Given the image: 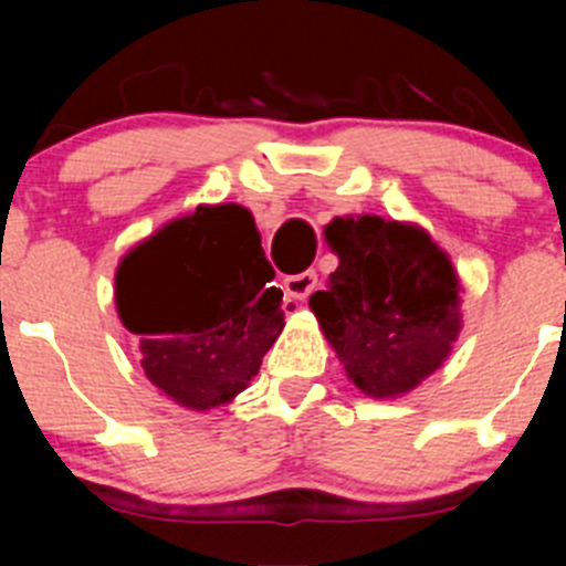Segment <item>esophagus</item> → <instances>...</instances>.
Here are the masks:
<instances>
[{"instance_id":"1","label":"esophagus","mask_w":566,"mask_h":566,"mask_svg":"<svg viewBox=\"0 0 566 566\" xmlns=\"http://www.w3.org/2000/svg\"><path fill=\"white\" fill-rule=\"evenodd\" d=\"M317 287V273L315 271H304V273H293V276L284 279V290H287V295H293V298L298 301H306L312 293H315Z\"/></svg>"}]
</instances>
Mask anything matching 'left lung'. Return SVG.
<instances>
[{"instance_id": "1", "label": "left lung", "mask_w": 566, "mask_h": 566, "mask_svg": "<svg viewBox=\"0 0 566 566\" xmlns=\"http://www.w3.org/2000/svg\"><path fill=\"white\" fill-rule=\"evenodd\" d=\"M339 268L310 298L325 339L369 397H399L436 373L458 342L460 282L424 230L380 216L336 219Z\"/></svg>"}]
</instances>
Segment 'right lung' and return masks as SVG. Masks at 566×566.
Wrapping results in <instances>:
<instances>
[{"label":"right lung","instance_id":"obj_1","mask_svg":"<svg viewBox=\"0 0 566 566\" xmlns=\"http://www.w3.org/2000/svg\"><path fill=\"white\" fill-rule=\"evenodd\" d=\"M247 208L199 205L134 247L114 273L142 369L188 410L230 402L284 328L282 290Z\"/></svg>","mask_w":566,"mask_h":566}]
</instances>
